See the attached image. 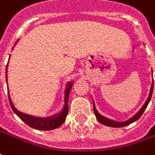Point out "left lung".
<instances>
[{"mask_svg":"<svg viewBox=\"0 0 155 155\" xmlns=\"http://www.w3.org/2000/svg\"><path fill=\"white\" fill-rule=\"evenodd\" d=\"M152 73H153V70H152ZM153 82H152V85H151V88H150V91H149V97H148V99L146 100L145 103L143 104V106L140 108V110L134 116V117H132L131 118H129L128 120H126V121H123V122H116V121H113V120H111V119H108L107 117H105L103 116H101L97 111L96 108V106H95V103H94V101H93V109H94V112H95V115L96 117V119L98 120V122L101 123V124H103V125H106V126L108 127H125L127 125H128V124H130V123H134L135 121H137L140 117L142 116V114L143 113V111L145 110L147 107H148V105H149V101L151 100V97H152V94H153Z\"/></svg>","mask_w":155,"mask_h":155,"instance_id":"left-lung-1","label":"left lung"}]
</instances>
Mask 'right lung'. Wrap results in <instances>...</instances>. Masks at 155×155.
Listing matches in <instances>:
<instances>
[{
    "label": "right lung",
    "mask_w": 155,
    "mask_h": 155,
    "mask_svg": "<svg viewBox=\"0 0 155 155\" xmlns=\"http://www.w3.org/2000/svg\"><path fill=\"white\" fill-rule=\"evenodd\" d=\"M8 63H9V61H8ZM8 63L6 64V84H7V67H8ZM72 86H73L72 81H68V83L66 84L65 90H64V104L62 110L59 112H58V113L54 114L53 116L47 117H38L28 115V114H25V113H22L21 111L17 110L16 107H14L12 101L9 96V89H7V90H8V96H9V101L10 104H11V107L12 108L14 112L17 114V117L21 119V121H23L27 125H28L29 127H31L34 128V129L48 131L58 128V127H59L62 125L63 123H64V121L66 119L67 114H68V111H69L68 101H69V96H70V90L72 88Z\"/></svg>",
    "instance_id": "right-lung-1"
}]
</instances>
